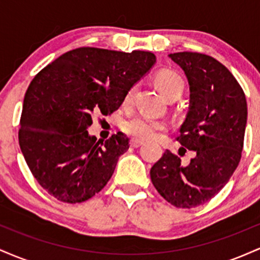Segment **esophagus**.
Returning <instances> with one entry per match:
<instances>
[{"label": "esophagus", "instance_id": "obj_1", "mask_svg": "<svg viewBox=\"0 0 260 260\" xmlns=\"http://www.w3.org/2000/svg\"><path fill=\"white\" fill-rule=\"evenodd\" d=\"M142 144H143V140L137 139V138L131 139V147H133V148H138V147H140V145H142Z\"/></svg>", "mask_w": 260, "mask_h": 260}]
</instances>
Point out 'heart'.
I'll return each instance as SVG.
<instances>
[{"instance_id": "heart-1", "label": "heart", "mask_w": 260, "mask_h": 260, "mask_svg": "<svg viewBox=\"0 0 260 260\" xmlns=\"http://www.w3.org/2000/svg\"><path fill=\"white\" fill-rule=\"evenodd\" d=\"M156 83L159 85L161 92L165 95L166 98L172 96L176 94H182L184 89V80L180 74L172 71H165L161 72L156 77ZM136 86H133L129 91H128L126 96V103H129L132 100ZM168 124L165 121L156 120V118L149 117L145 115H134L132 117L124 121L123 131L129 136L136 137L140 139H150L154 138L157 133L161 131H165Z\"/></svg>"}]
</instances>
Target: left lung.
I'll use <instances>...</instances> for the list:
<instances>
[{"mask_svg":"<svg viewBox=\"0 0 260 260\" xmlns=\"http://www.w3.org/2000/svg\"><path fill=\"white\" fill-rule=\"evenodd\" d=\"M169 56L184 71L190 90L189 110L177 140L196 155L188 165H182L177 155L166 150L151 168L150 177L169 203L190 209L215 197L237 169L247 101L232 73L211 56L198 52Z\"/></svg>","mask_w":260,"mask_h":260,"instance_id":"1","label":"left lung"}]
</instances>
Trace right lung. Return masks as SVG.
Returning <instances> with one entry per match:
<instances>
[{"instance_id":"1","label":"right lung","mask_w":260,"mask_h":260,"mask_svg":"<svg viewBox=\"0 0 260 260\" xmlns=\"http://www.w3.org/2000/svg\"><path fill=\"white\" fill-rule=\"evenodd\" d=\"M155 62L149 51L79 47L35 76L25 92L18 138L32 176L49 194L76 204L106 186L129 139L118 132L96 140L86 129L95 112L116 111Z\"/></svg>"}]
</instances>
